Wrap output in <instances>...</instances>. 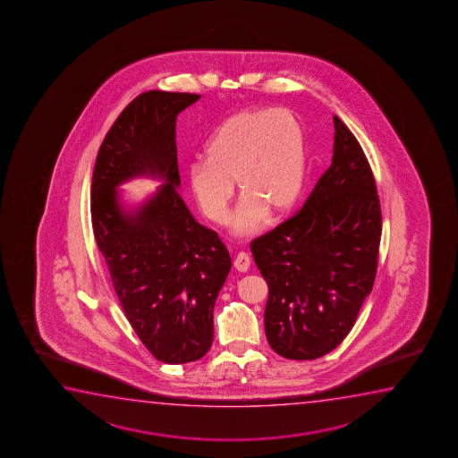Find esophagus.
I'll list each match as a JSON object with an SVG mask.
<instances>
[{
	"label": "esophagus",
	"instance_id": "1",
	"mask_svg": "<svg viewBox=\"0 0 458 458\" xmlns=\"http://www.w3.org/2000/svg\"><path fill=\"white\" fill-rule=\"evenodd\" d=\"M251 259L245 251L238 253V257L234 259V269H238L239 272H247L250 267Z\"/></svg>",
	"mask_w": 458,
	"mask_h": 458
}]
</instances>
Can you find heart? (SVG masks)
I'll return each mask as SVG.
<instances>
[{
	"instance_id": "1",
	"label": "heart",
	"mask_w": 458,
	"mask_h": 458,
	"mask_svg": "<svg viewBox=\"0 0 458 458\" xmlns=\"http://www.w3.org/2000/svg\"><path fill=\"white\" fill-rule=\"evenodd\" d=\"M307 174L305 132L288 109L241 111L222 123L205 145V161L188 170L189 189L201 213L224 224L234 194L244 195L233 216L236 236L261 230L267 216L280 217L299 200Z\"/></svg>"
}]
</instances>
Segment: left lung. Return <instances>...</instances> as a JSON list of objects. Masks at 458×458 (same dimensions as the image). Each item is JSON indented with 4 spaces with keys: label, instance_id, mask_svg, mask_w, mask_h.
I'll use <instances>...</instances> for the list:
<instances>
[{
    "label": "left lung",
    "instance_id": "left-lung-1",
    "mask_svg": "<svg viewBox=\"0 0 458 458\" xmlns=\"http://www.w3.org/2000/svg\"><path fill=\"white\" fill-rule=\"evenodd\" d=\"M332 165L297 213L250 244L269 284L264 328L289 360L324 357L349 335L378 264L382 211L368 157L335 115Z\"/></svg>",
    "mask_w": 458,
    "mask_h": 458
}]
</instances>
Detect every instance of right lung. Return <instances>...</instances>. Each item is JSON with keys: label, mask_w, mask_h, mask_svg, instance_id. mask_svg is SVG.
Masks as SVG:
<instances>
[{"label": "right lung", "mask_w": 458, "mask_h": 458, "mask_svg": "<svg viewBox=\"0 0 458 458\" xmlns=\"http://www.w3.org/2000/svg\"><path fill=\"white\" fill-rule=\"evenodd\" d=\"M197 94L150 90L114 122L92 176V226L115 294L139 339L167 364L200 360L213 344L214 303L232 269L217 233L200 225L178 192L176 115ZM136 175L165 180L134 210L116 186Z\"/></svg>", "instance_id": "right-lung-1"}]
</instances>
